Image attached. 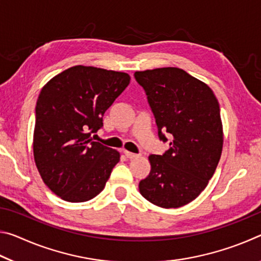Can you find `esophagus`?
I'll use <instances>...</instances> for the list:
<instances>
[{
	"label": "esophagus",
	"instance_id": "obj_1",
	"mask_svg": "<svg viewBox=\"0 0 261 261\" xmlns=\"http://www.w3.org/2000/svg\"><path fill=\"white\" fill-rule=\"evenodd\" d=\"M124 154H125V156L127 159H135V158H138L139 156V154L132 153V152H129V151H124Z\"/></svg>",
	"mask_w": 261,
	"mask_h": 261
}]
</instances>
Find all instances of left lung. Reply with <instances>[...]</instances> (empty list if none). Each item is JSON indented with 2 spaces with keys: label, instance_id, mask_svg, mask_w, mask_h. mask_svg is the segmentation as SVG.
Wrapping results in <instances>:
<instances>
[{
  "label": "left lung",
  "instance_id": "obj_1",
  "mask_svg": "<svg viewBox=\"0 0 261 261\" xmlns=\"http://www.w3.org/2000/svg\"><path fill=\"white\" fill-rule=\"evenodd\" d=\"M155 117L159 138L170 147L149 155L151 171L139 182L145 199L177 208L199 196L208 184L223 145L220 106L213 91L178 68L135 72Z\"/></svg>",
  "mask_w": 261,
  "mask_h": 261
}]
</instances>
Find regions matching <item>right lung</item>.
I'll return each mask as SVG.
<instances>
[{
	"label": "right lung",
	"instance_id": "right-lung-1",
	"mask_svg": "<svg viewBox=\"0 0 261 261\" xmlns=\"http://www.w3.org/2000/svg\"><path fill=\"white\" fill-rule=\"evenodd\" d=\"M130 83L124 72L93 67L64 70L48 82L35 107L34 161L63 200L83 202L102 191L120 153L91 138Z\"/></svg>",
	"mask_w": 261,
	"mask_h": 261
}]
</instances>
